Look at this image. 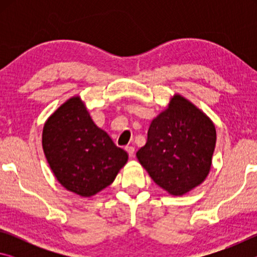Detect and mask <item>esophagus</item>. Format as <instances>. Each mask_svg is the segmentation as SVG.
<instances>
[{
	"label": "esophagus",
	"mask_w": 257,
	"mask_h": 257,
	"mask_svg": "<svg viewBox=\"0 0 257 257\" xmlns=\"http://www.w3.org/2000/svg\"><path fill=\"white\" fill-rule=\"evenodd\" d=\"M125 151L128 152V154H129L130 158H134V156H135V147L127 146V147H125Z\"/></svg>",
	"instance_id": "34e87169"
}]
</instances>
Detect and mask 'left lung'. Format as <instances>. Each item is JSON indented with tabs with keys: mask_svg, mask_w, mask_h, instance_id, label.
Listing matches in <instances>:
<instances>
[{
	"mask_svg": "<svg viewBox=\"0 0 257 257\" xmlns=\"http://www.w3.org/2000/svg\"><path fill=\"white\" fill-rule=\"evenodd\" d=\"M215 143L212 120L176 94L151 122L146 144L136 156L156 185L173 196H182L206 179Z\"/></svg>",
	"mask_w": 257,
	"mask_h": 257,
	"instance_id": "left-lung-1",
	"label": "left lung"
}]
</instances>
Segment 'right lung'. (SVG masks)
I'll use <instances>...</instances> for the list:
<instances>
[{"label":"right lung","instance_id":"obj_1","mask_svg":"<svg viewBox=\"0 0 257 257\" xmlns=\"http://www.w3.org/2000/svg\"><path fill=\"white\" fill-rule=\"evenodd\" d=\"M42 145L58 181L82 197L110 186L128 161L127 152L94 123L79 96L69 98L46 120Z\"/></svg>","mask_w":257,"mask_h":257}]
</instances>
